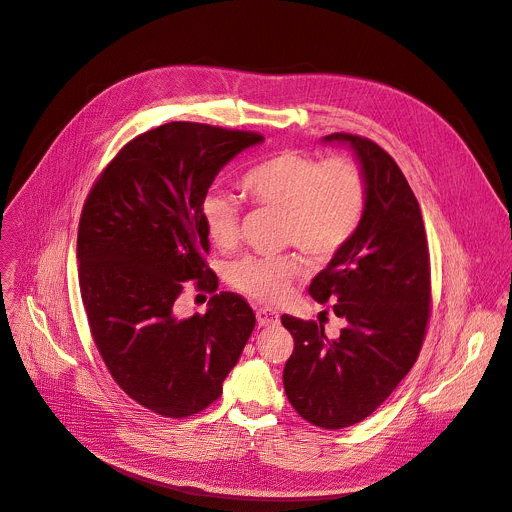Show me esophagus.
<instances>
[{
    "label": "esophagus",
    "instance_id": "esophagus-1",
    "mask_svg": "<svg viewBox=\"0 0 512 512\" xmlns=\"http://www.w3.org/2000/svg\"><path fill=\"white\" fill-rule=\"evenodd\" d=\"M280 322V314L271 308H259L257 310V324L259 327H275Z\"/></svg>",
    "mask_w": 512,
    "mask_h": 512
}]
</instances>
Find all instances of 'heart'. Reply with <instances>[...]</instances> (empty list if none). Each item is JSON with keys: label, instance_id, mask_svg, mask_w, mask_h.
Returning <instances> with one entry per match:
<instances>
[{"label": "heart", "instance_id": "obj_1", "mask_svg": "<svg viewBox=\"0 0 512 512\" xmlns=\"http://www.w3.org/2000/svg\"><path fill=\"white\" fill-rule=\"evenodd\" d=\"M241 194L255 206L282 212L280 243L296 245L310 261L335 259L355 230L365 210V177L349 159H322L298 151L271 155L239 181ZM206 235L220 251L239 245L241 208L235 196L210 190L200 204ZM300 273L294 253L247 255L228 267V282L241 294L263 302H282Z\"/></svg>", "mask_w": 512, "mask_h": 512}]
</instances>
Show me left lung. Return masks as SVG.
<instances>
[{
	"mask_svg": "<svg viewBox=\"0 0 512 512\" xmlns=\"http://www.w3.org/2000/svg\"><path fill=\"white\" fill-rule=\"evenodd\" d=\"M324 143L349 145L365 177V210L347 247L308 288L343 318L339 337L290 314L294 337L284 367L290 404L320 429H345L374 412L421 353L431 314L427 232L396 161L369 138L333 132Z\"/></svg>",
	"mask_w": 512,
	"mask_h": 512,
	"instance_id": "left-lung-1",
	"label": "left lung"
}]
</instances>
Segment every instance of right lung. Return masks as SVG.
<instances>
[{"mask_svg": "<svg viewBox=\"0 0 512 512\" xmlns=\"http://www.w3.org/2000/svg\"><path fill=\"white\" fill-rule=\"evenodd\" d=\"M259 143L249 130L157 126L120 149L83 204L77 261L91 337L114 382L161 416L210 406L255 329L239 294L220 292L190 318L175 300L192 280L216 292L200 204L220 169Z\"/></svg>", "mask_w": 512, "mask_h": 512, "instance_id": "1", "label": "right lung"}]
</instances>
